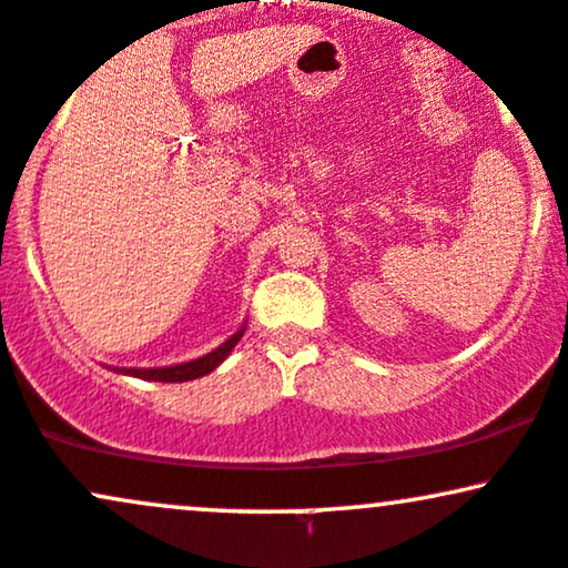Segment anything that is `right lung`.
Instances as JSON below:
<instances>
[{
    "instance_id": "right-lung-1",
    "label": "right lung",
    "mask_w": 568,
    "mask_h": 568,
    "mask_svg": "<svg viewBox=\"0 0 568 568\" xmlns=\"http://www.w3.org/2000/svg\"><path fill=\"white\" fill-rule=\"evenodd\" d=\"M243 334H245V323L240 325L237 334H232L224 344H219L216 349L207 352V355L194 357V361H186V363H175V366L114 368V371H116V374H122V376H135V379H143V382H192V379H200V376L211 374L213 368H219L221 363L230 357V352L237 347V342L243 338ZM109 368H112V366H109Z\"/></svg>"
}]
</instances>
